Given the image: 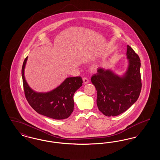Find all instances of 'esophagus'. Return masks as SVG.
Segmentation results:
<instances>
[{"label": "esophagus", "instance_id": "34e87169", "mask_svg": "<svg viewBox=\"0 0 160 160\" xmlns=\"http://www.w3.org/2000/svg\"><path fill=\"white\" fill-rule=\"evenodd\" d=\"M83 83L84 84L88 83L89 82V80L87 77H83Z\"/></svg>", "mask_w": 160, "mask_h": 160}]
</instances>
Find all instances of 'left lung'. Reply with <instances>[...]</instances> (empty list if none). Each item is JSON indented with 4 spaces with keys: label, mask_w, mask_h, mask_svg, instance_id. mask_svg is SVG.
Returning a JSON list of instances; mask_svg holds the SVG:
<instances>
[{
    "label": "left lung",
    "mask_w": 160,
    "mask_h": 160,
    "mask_svg": "<svg viewBox=\"0 0 160 160\" xmlns=\"http://www.w3.org/2000/svg\"><path fill=\"white\" fill-rule=\"evenodd\" d=\"M127 56L129 66L122 77L101 68L91 77L97 91V106L107 116H118L125 112L137 101L141 92L140 58L128 45Z\"/></svg>",
    "instance_id": "obj_1"
}]
</instances>
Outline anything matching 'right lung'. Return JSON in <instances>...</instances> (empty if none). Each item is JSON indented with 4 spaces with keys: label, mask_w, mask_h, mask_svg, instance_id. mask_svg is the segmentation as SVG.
<instances>
[{
    "label": "right lung",
    "mask_w": 160,
    "mask_h": 160,
    "mask_svg": "<svg viewBox=\"0 0 160 160\" xmlns=\"http://www.w3.org/2000/svg\"><path fill=\"white\" fill-rule=\"evenodd\" d=\"M27 59L28 56L23 62L22 75L25 97L30 106L39 114L54 119L68 118L74 110V94L82 86V77H68L52 91L35 92L31 89L24 78V70Z\"/></svg>",
    "instance_id": "obj_1"
}]
</instances>
